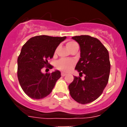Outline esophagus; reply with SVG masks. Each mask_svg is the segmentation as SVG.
<instances>
[{"label":"esophagus","instance_id":"esophagus-1","mask_svg":"<svg viewBox=\"0 0 127 127\" xmlns=\"http://www.w3.org/2000/svg\"><path fill=\"white\" fill-rule=\"evenodd\" d=\"M61 75H62V76H66V75H67V74L65 73V72H62Z\"/></svg>","mask_w":127,"mask_h":127}]
</instances>
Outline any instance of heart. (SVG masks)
Wrapping results in <instances>:
<instances>
[{
	"mask_svg": "<svg viewBox=\"0 0 127 127\" xmlns=\"http://www.w3.org/2000/svg\"><path fill=\"white\" fill-rule=\"evenodd\" d=\"M77 43L74 41H69L67 43V48L70 50V48L76 45ZM74 64V61L71 60H66V59H60L57 62L56 66L59 70H63V71H69L70 70L72 66Z\"/></svg>",
	"mask_w": 127,
	"mask_h": 127,
	"instance_id": "obj_1",
	"label": "heart"
}]
</instances>
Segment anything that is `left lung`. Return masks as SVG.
Masks as SVG:
<instances>
[{"mask_svg":"<svg viewBox=\"0 0 127 127\" xmlns=\"http://www.w3.org/2000/svg\"><path fill=\"white\" fill-rule=\"evenodd\" d=\"M80 46V57L75 69L79 76L74 77L69 85L70 96L79 104H88L98 98L108 83L111 64L107 50L97 38L90 35L72 37ZM85 74V79L80 77Z\"/></svg>","mask_w":127,"mask_h":127,"instance_id":"obj_1","label":"left lung"}]
</instances>
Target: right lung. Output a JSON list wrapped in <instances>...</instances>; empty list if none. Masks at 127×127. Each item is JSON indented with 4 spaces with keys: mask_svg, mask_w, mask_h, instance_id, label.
Returning a JSON list of instances; mask_svg holds the SVG:
<instances>
[{
    "mask_svg": "<svg viewBox=\"0 0 127 127\" xmlns=\"http://www.w3.org/2000/svg\"><path fill=\"white\" fill-rule=\"evenodd\" d=\"M66 37L38 35L30 38L23 46L18 58V78L27 95L33 99H41L51 92L56 82L61 77L58 70L43 74L41 69L50 65L60 42ZM50 68H53L51 65Z\"/></svg>",
    "mask_w": 127,
    "mask_h": 127,
    "instance_id": "right-lung-1",
    "label": "right lung"
}]
</instances>
